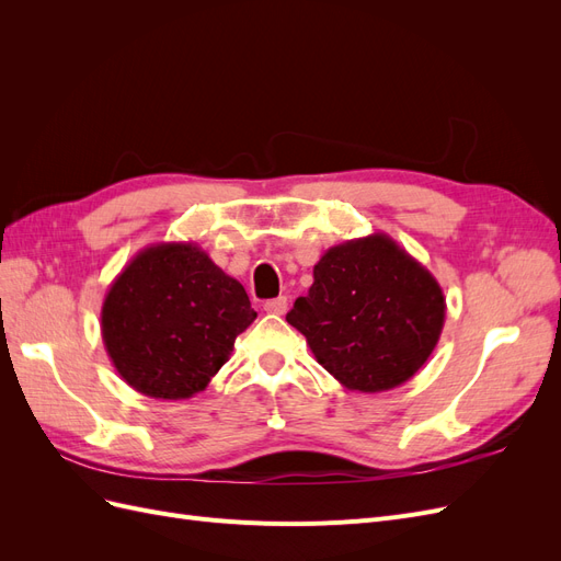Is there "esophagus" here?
<instances>
[{"instance_id":"esophagus-1","label":"esophagus","mask_w":561,"mask_h":561,"mask_svg":"<svg viewBox=\"0 0 561 561\" xmlns=\"http://www.w3.org/2000/svg\"><path fill=\"white\" fill-rule=\"evenodd\" d=\"M264 311L266 313H276V316H283L287 311V297H276V299H268L264 304Z\"/></svg>"}]
</instances>
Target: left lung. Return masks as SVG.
Instances as JSON below:
<instances>
[{"label": "left lung", "mask_w": 561, "mask_h": 561, "mask_svg": "<svg viewBox=\"0 0 561 561\" xmlns=\"http://www.w3.org/2000/svg\"><path fill=\"white\" fill-rule=\"evenodd\" d=\"M445 293L388 233L344 241L313 266V285L287 322L348 390L381 393L410 381L445 328Z\"/></svg>", "instance_id": "1"}]
</instances>
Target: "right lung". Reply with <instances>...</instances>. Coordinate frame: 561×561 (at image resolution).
Segmentation results:
<instances>
[{
	"instance_id": "add662e5",
	"label": "right lung",
	"mask_w": 561,
	"mask_h": 561,
	"mask_svg": "<svg viewBox=\"0 0 561 561\" xmlns=\"http://www.w3.org/2000/svg\"><path fill=\"white\" fill-rule=\"evenodd\" d=\"M245 287L194 241L151 243L114 278L100 330L114 369L154 400H186L210 383L250 322Z\"/></svg>"
}]
</instances>
